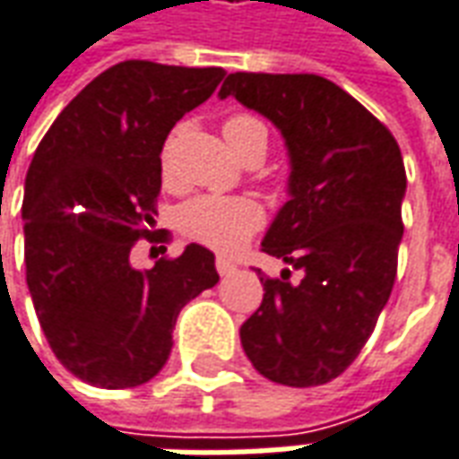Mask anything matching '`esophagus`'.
<instances>
[{"label": "esophagus", "instance_id": "esophagus-1", "mask_svg": "<svg viewBox=\"0 0 459 459\" xmlns=\"http://www.w3.org/2000/svg\"><path fill=\"white\" fill-rule=\"evenodd\" d=\"M216 271H219L221 275H230L236 271V263L230 261V258H226V255H219V258H216Z\"/></svg>", "mask_w": 459, "mask_h": 459}]
</instances>
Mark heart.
I'll return each instance as SVG.
<instances>
[{"label":"heart","mask_w":459,"mask_h":459,"mask_svg":"<svg viewBox=\"0 0 459 459\" xmlns=\"http://www.w3.org/2000/svg\"><path fill=\"white\" fill-rule=\"evenodd\" d=\"M223 136L238 156H246L253 149H268V129L261 118L251 114H233L223 121ZM169 161V143L161 152V163ZM261 206L246 196H198L178 211V229L188 238L204 246L229 251L251 236L261 226Z\"/></svg>","instance_id":"b5f03b06"}]
</instances>
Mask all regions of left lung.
<instances>
[{"label": "left lung", "mask_w": 459, "mask_h": 459, "mask_svg": "<svg viewBox=\"0 0 459 459\" xmlns=\"http://www.w3.org/2000/svg\"><path fill=\"white\" fill-rule=\"evenodd\" d=\"M226 96L271 118L290 153V201L261 243L288 268L258 271L265 293L240 325L243 351L273 383L325 385L363 351L395 285L403 153L380 118L318 74L236 72Z\"/></svg>", "instance_id": "1"}]
</instances>
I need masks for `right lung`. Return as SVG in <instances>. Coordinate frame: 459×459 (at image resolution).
<instances>
[{
    "label": "right lung",
    "mask_w": 459,
    "mask_h": 459,
    "mask_svg": "<svg viewBox=\"0 0 459 459\" xmlns=\"http://www.w3.org/2000/svg\"><path fill=\"white\" fill-rule=\"evenodd\" d=\"M223 76L221 66L114 64L34 152L22 206L29 293L56 360L89 385L149 383L171 355L181 307L219 283L198 243L152 271H136L131 253L136 240L166 251L169 230H153L163 141Z\"/></svg>",
    "instance_id": "obj_1"
}]
</instances>
